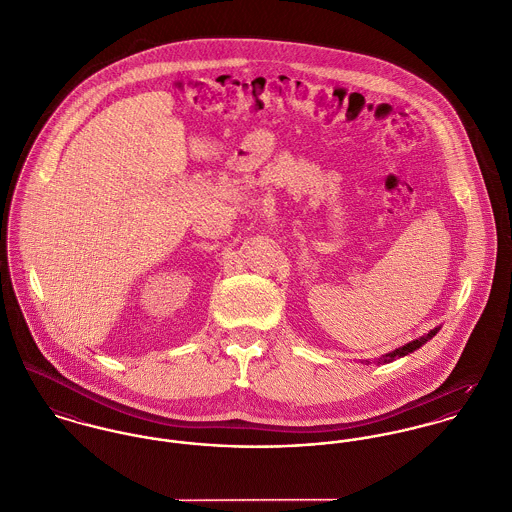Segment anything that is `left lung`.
Instances as JSON below:
<instances>
[{"mask_svg":"<svg viewBox=\"0 0 512 512\" xmlns=\"http://www.w3.org/2000/svg\"><path fill=\"white\" fill-rule=\"evenodd\" d=\"M436 333H438V329L430 331L426 337H420V339H416V341H412V343H408V345H404V347H400V349H396V351H392V353L384 355V357H382V359H384V363H390V361H394L396 357H404V355H408V353H412V351L420 349V347H422L428 339H432Z\"/></svg>","mask_w":512,"mask_h":512,"instance_id":"1","label":"left lung"}]
</instances>
